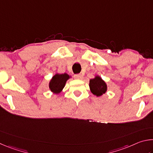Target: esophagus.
<instances>
[{
  "label": "esophagus",
  "mask_w": 153,
  "mask_h": 153,
  "mask_svg": "<svg viewBox=\"0 0 153 153\" xmlns=\"http://www.w3.org/2000/svg\"><path fill=\"white\" fill-rule=\"evenodd\" d=\"M74 77L77 79H83V76L82 74H76L74 75Z\"/></svg>",
  "instance_id": "34e87169"
}]
</instances>
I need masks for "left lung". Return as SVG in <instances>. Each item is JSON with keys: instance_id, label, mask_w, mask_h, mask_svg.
I'll return each mask as SVG.
<instances>
[{"instance_id": "8db88e82", "label": "left lung", "mask_w": 153, "mask_h": 153, "mask_svg": "<svg viewBox=\"0 0 153 153\" xmlns=\"http://www.w3.org/2000/svg\"><path fill=\"white\" fill-rule=\"evenodd\" d=\"M89 86L90 91L97 97H100L107 90V86L106 83L98 76H95L94 78L90 79Z\"/></svg>"}]
</instances>
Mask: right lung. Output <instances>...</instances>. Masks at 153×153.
Segmentation results:
<instances>
[{
  "mask_svg": "<svg viewBox=\"0 0 153 153\" xmlns=\"http://www.w3.org/2000/svg\"><path fill=\"white\" fill-rule=\"evenodd\" d=\"M70 78L68 74H56L49 82V88L52 92L55 94H59L65 86L66 82Z\"/></svg>",
  "mask_w": 153,
  "mask_h": 153,
  "instance_id": "obj_1",
  "label": "right lung"
}]
</instances>
